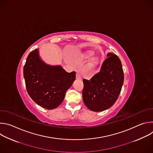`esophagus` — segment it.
Returning a JSON list of instances; mask_svg holds the SVG:
<instances>
[{"mask_svg":"<svg viewBox=\"0 0 153 153\" xmlns=\"http://www.w3.org/2000/svg\"><path fill=\"white\" fill-rule=\"evenodd\" d=\"M76 79H81V76H80V73H78V72L76 73Z\"/></svg>","mask_w":153,"mask_h":153,"instance_id":"esophagus-1","label":"esophagus"}]
</instances>
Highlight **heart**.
Listing matches in <instances>:
<instances>
[{
	"label": "heart",
	"mask_w": 153,
	"mask_h": 153,
	"mask_svg": "<svg viewBox=\"0 0 153 153\" xmlns=\"http://www.w3.org/2000/svg\"><path fill=\"white\" fill-rule=\"evenodd\" d=\"M91 56V54H88V56H87L86 57H90Z\"/></svg>",
	"instance_id": "obj_1"
}]
</instances>
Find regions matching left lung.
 <instances>
[{"label":"left lung","instance_id":"8db88e82","mask_svg":"<svg viewBox=\"0 0 153 153\" xmlns=\"http://www.w3.org/2000/svg\"><path fill=\"white\" fill-rule=\"evenodd\" d=\"M100 70L88 80L83 79V100L93 111H102L112 106L120 94L124 75L122 63L117 56L108 53Z\"/></svg>","mask_w":153,"mask_h":153}]
</instances>
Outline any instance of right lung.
I'll return each instance as SVG.
<instances>
[{"label": "right lung", "mask_w": 153, "mask_h": 153, "mask_svg": "<svg viewBox=\"0 0 153 153\" xmlns=\"http://www.w3.org/2000/svg\"><path fill=\"white\" fill-rule=\"evenodd\" d=\"M27 92L39 105L53 110L63 102L65 93L76 78V72L67 73L61 66H51L39 57L38 49L28 56L24 67Z\"/></svg>", "instance_id": "add662e5"}]
</instances>
